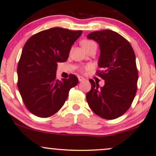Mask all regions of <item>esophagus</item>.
<instances>
[{"instance_id":"esophagus-1","label":"esophagus","mask_w":156,"mask_h":156,"mask_svg":"<svg viewBox=\"0 0 156 156\" xmlns=\"http://www.w3.org/2000/svg\"><path fill=\"white\" fill-rule=\"evenodd\" d=\"M78 80L80 81H82L83 80H85V78L83 77V76H78Z\"/></svg>"}]
</instances>
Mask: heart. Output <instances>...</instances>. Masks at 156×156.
<instances>
[{
    "label": "heart",
    "instance_id": "b5f03b06",
    "mask_svg": "<svg viewBox=\"0 0 156 156\" xmlns=\"http://www.w3.org/2000/svg\"><path fill=\"white\" fill-rule=\"evenodd\" d=\"M81 46L83 47V48L90 47V46H92V45H96V43L95 42L93 41L88 40V39L83 40L81 42ZM86 68H88V67H86Z\"/></svg>",
    "mask_w": 156,
    "mask_h": 156
}]
</instances>
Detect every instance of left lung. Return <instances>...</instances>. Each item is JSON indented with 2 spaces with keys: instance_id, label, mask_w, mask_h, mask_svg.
<instances>
[{
  "instance_id": "8db88e82",
  "label": "left lung",
  "mask_w": 156,
  "mask_h": 156,
  "mask_svg": "<svg viewBox=\"0 0 156 156\" xmlns=\"http://www.w3.org/2000/svg\"><path fill=\"white\" fill-rule=\"evenodd\" d=\"M88 39L100 47L98 66L102 70L96 74L104 80V86L90 80V90L86 100L98 116L114 119L130 108L137 92L138 72L136 55L130 43L118 33L110 30L91 32Z\"/></svg>"
}]
</instances>
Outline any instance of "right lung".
<instances>
[{"label":"right lung","mask_w":156,"mask_h":156,"mask_svg":"<svg viewBox=\"0 0 156 156\" xmlns=\"http://www.w3.org/2000/svg\"><path fill=\"white\" fill-rule=\"evenodd\" d=\"M82 34L53 27L34 34L23 48L17 67L18 88L28 111L39 117L53 115L61 109L70 88L78 83L76 76L56 77L57 63L65 62L71 47Z\"/></svg>","instance_id":"1"}]
</instances>
